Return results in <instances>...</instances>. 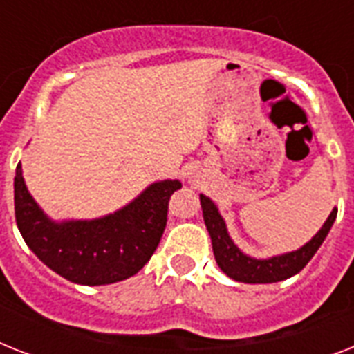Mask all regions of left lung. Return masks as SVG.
Wrapping results in <instances>:
<instances>
[{"label": "left lung", "instance_id": "8db88e82", "mask_svg": "<svg viewBox=\"0 0 354 354\" xmlns=\"http://www.w3.org/2000/svg\"><path fill=\"white\" fill-rule=\"evenodd\" d=\"M200 205L204 213V222L213 244V253H215L216 264L227 277L239 281V283H250V285H266V283H277L285 281L292 275L299 274L314 253L318 252L319 246L324 244L325 236L329 235L330 227L336 221L338 209L330 211L324 226L319 227V232L305 242L301 248H297L294 252L281 253V255H272V257L259 259L252 257L236 246L233 239L227 233L226 221L222 218L221 211L209 196L200 194Z\"/></svg>", "mask_w": 354, "mask_h": 354}]
</instances>
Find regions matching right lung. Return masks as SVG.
Returning a JSON list of instances; mask_svg holds the SVG:
<instances>
[{"mask_svg": "<svg viewBox=\"0 0 354 354\" xmlns=\"http://www.w3.org/2000/svg\"><path fill=\"white\" fill-rule=\"evenodd\" d=\"M180 180H161L91 221H53L25 185L21 163L14 176L16 224L30 252L47 268L77 285H112L149 263L167 224V205Z\"/></svg>", "mask_w": 354, "mask_h": 354, "instance_id": "1", "label": "right lung"}]
</instances>
